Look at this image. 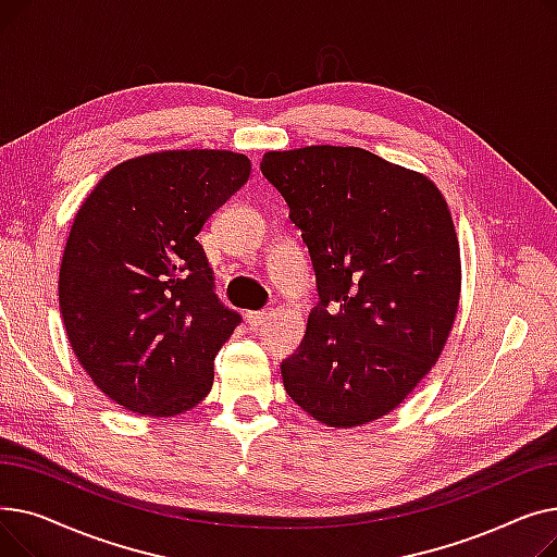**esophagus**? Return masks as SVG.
I'll return each mask as SVG.
<instances>
[{
	"label": "esophagus",
	"mask_w": 557,
	"mask_h": 557,
	"mask_svg": "<svg viewBox=\"0 0 557 557\" xmlns=\"http://www.w3.org/2000/svg\"><path fill=\"white\" fill-rule=\"evenodd\" d=\"M269 315H271V311H248L246 313V323L250 327H259L261 323H267Z\"/></svg>",
	"instance_id": "obj_1"
}]
</instances>
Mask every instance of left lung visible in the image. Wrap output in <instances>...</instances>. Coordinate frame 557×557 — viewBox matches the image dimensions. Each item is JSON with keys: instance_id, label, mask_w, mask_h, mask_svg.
<instances>
[{"instance_id": "8db88e82", "label": "left lung", "mask_w": 557, "mask_h": 557, "mask_svg": "<svg viewBox=\"0 0 557 557\" xmlns=\"http://www.w3.org/2000/svg\"><path fill=\"white\" fill-rule=\"evenodd\" d=\"M261 173L284 196L315 271L318 307L282 382L336 429L388 416L441 357L460 300V248L426 175L357 146L269 151Z\"/></svg>"}]
</instances>
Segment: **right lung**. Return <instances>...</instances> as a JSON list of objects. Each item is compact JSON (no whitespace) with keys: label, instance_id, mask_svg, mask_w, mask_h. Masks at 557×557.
I'll use <instances>...</instances> for the list:
<instances>
[{"label":"right lung","instance_id":"right-lung-1","mask_svg":"<svg viewBox=\"0 0 557 557\" xmlns=\"http://www.w3.org/2000/svg\"><path fill=\"white\" fill-rule=\"evenodd\" d=\"M248 175L232 151L149 153L112 166L76 212L58 302L78 363L126 411L181 416L212 391L242 315L216 298L196 234Z\"/></svg>","mask_w":557,"mask_h":557}]
</instances>
